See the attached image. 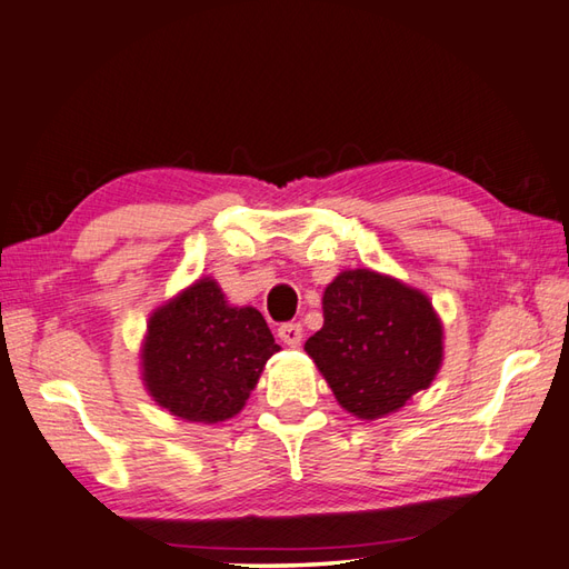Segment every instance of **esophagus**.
Listing matches in <instances>:
<instances>
[{"label": "esophagus", "mask_w": 569, "mask_h": 569, "mask_svg": "<svg viewBox=\"0 0 569 569\" xmlns=\"http://www.w3.org/2000/svg\"><path fill=\"white\" fill-rule=\"evenodd\" d=\"M278 338H281V342H286L288 348H298L300 340H303V328H300V322H283V326L278 328Z\"/></svg>", "instance_id": "1"}]
</instances>
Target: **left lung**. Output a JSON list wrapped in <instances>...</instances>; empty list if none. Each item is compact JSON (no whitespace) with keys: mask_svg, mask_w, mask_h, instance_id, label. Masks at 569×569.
Masks as SVG:
<instances>
[{"mask_svg":"<svg viewBox=\"0 0 569 569\" xmlns=\"http://www.w3.org/2000/svg\"><path fill=\"white\" fill-rule=\"evenodd\" d=\"M322 318L306 352L348 415H395L437 380L443 326L419 288L372 269L340 271L322 293Z\"/></svg>","mask_w":569,"mask_h":569,"instance_id":"8db88e82","label":"left lung"}]
</instances>
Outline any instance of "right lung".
<instances>
[{"mask_svg":"<svg viewBox=\"0 0 569 569\" xmlns=\"http://www.w3.org/2000/svg\"><path fill=\"white\" fill-rule=\"evenodd\" d=\"M276 345L263 316L231 306L211 276L152 310L140 345V377L172 417L217 425L237 417Z\"/></svg>","mask_w":569,"mask_h":569,"instance_id":"obj_1","label":"right lung"}]
</instances>
